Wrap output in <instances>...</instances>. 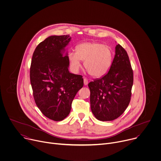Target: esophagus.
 Masks as SVG:
<instances>
[{
  "label": "esophagus",
  "instance_id": "obj_1",
  "mask_svg": "<svg viewBox=\"0 0 161 161\" xmlns=\"http://www.w3.org/2000/svg\"><path fill=\"white\" fill-rule=\"evenodd\" d=\"M84 85H86V86H87V85L88 84V80H87L86 78H84Z\"/></svg>",
  "mask_w": 161,
  "mask_h": 161
}]
</instances>
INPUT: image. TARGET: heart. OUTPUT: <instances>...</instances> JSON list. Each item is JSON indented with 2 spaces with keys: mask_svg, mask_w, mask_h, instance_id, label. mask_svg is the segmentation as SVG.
I'll return each instance as SVG.
<instances>
[{
  "mask_svg": "<svg viewBox=\"0 0 161 161\" xmlns=\"http://www.w3.org/2000/svg\"><path fill=\"white\" fill-rule=\"evenodd\" d=\"M70 67L74 72H78L81 60H84L86 70L92 77L99 78L106 75L113 62V52L110 47L98 42H85L76 47V52L68 53Z\"/></svg>",
  "mask_w": 161,
  "mask_h": 161,
  "instance_id": "obj_1",
  "label": "heart"
}]
</instances>
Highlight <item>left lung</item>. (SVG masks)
Wrapping results in <instances>:
<instances>
[{"mask_svg": "<svg viewBox=\"0 0 161 161\" xmlns=\"http://www.w3.org/2000/svg\"><path fill=\"white\" fill-rule=\"evenodd\" d=\"M133 74L126 50L119 44L108 72L89 83L91 111L100 121H112L128 107L131 96Z\"/></svg>", "mask_w": 161, "mask_h": 161, "instance_id": "1", "label": "left lung"}]
</instances>
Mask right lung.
Segmentation results:
<instances>
[{"instance_id": "add662e5", "label": "right lung", "mask_w": 161, "mask_h": 161, "mask_svg": "<svg viewBox=\"0 0 161 161\" xmlns=\"http://www.w3.org/2000/svg\"><path fill=\"white\" fill-rule=\"evenodd\" d=\"M69 35L51 36L36 48L30 67V81L36 106L47 118L58 121L70 113L72 101L84 86L80 75L70 73L65 48Z\"/></svg>"}]
</instances>
